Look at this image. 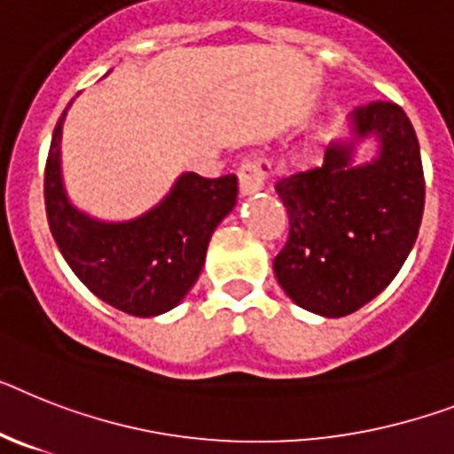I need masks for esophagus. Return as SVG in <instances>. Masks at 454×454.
<instances>
[{
	"mask_svg": "<svg viewBox=\"0 0 454 454\" xmlns=\"http://www.w3.org/2000/svg\"><path fill=\"white\" fill-rule=\"evenodd\" d=\"M273 174V164L267 155L254 153L248 155L239 167V183H241L243 194H253L267 185V181Z\"/></svg>",
	"mask_w": 454,
	"mask_h": 454,
	"instance_id": "34e87169",
	"label": "esophagus"
}]
</instances>
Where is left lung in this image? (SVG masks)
<instances>
[{"mask_svg":"<svg viewBox=\"0 0 454 454\" xmlns=\"http://www.w3.org/2000/svg\"><path fill=\"white\" fill-rule=\"evenodd\" d=\"M353 120L357 137L383 141L376 162L350 167V151L332 145L320 167L276 183L290 231L273 273L292 301L327 317L355 313L392 283L425 211L420 144L403 108L373 101Z\"/></svg>","mask_w":454,"mask_h":454,"instance_id":"1","label":"left lung"}]
</instances>
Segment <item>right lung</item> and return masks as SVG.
Here are the masks:
<instances>
[{
    "instance_id": "add662e5",
    "label": "right lung",
    "mask_w": 454,
    "mask_h": 454,
    "mask_svg": "<svg viewBox=\"0 0 454 454\" xmlns=\"http://www.w3.org/2000/svg\"><path fill=\"white\" fill-rule=\"evenodd\" d=\"M52 132L43 200L52 239L81 283L114 309L153 317L174 309L197 283L213 230L234 208L236 176L183 174L151 213L120 224L97 223L67 201L59 178V137Z\"/></svg>"
}]
</instances>
